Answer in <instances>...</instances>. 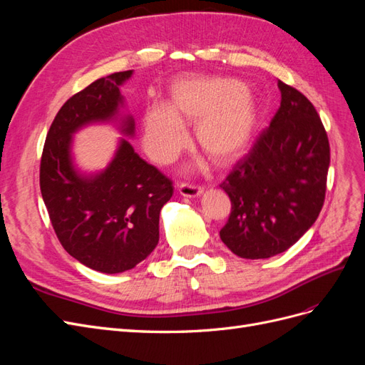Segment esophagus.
Returning <instances> with one entry per match:
<instances>
[{"mask_svg":"<svg viewBox=\"0 0 365 365\" xmlns=\"http://www.w3.org/2000/svg\"><path fill=\"white\" fill-rule=\"evenodd\" d=\"M178 192L180 195H182L184 197H197L201 196L204 189L200 185H195V184H189V182H181L178 185Z\"/></svg>","mask_w":365,"mask_h":365,"instance_id":"34e87169","label":"esophagus"}]
</instances>
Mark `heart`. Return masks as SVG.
Returning a JSON list of instances; mask_svg holds the SVG:
<instances>
[{"instance_id":"heart-1","label":"heart","mask_w":365,"mask_h":365,"mask_svg":"<svg viewBox=\"0 0 365 365\" xmlns=\"http://www.w3.org/2000/svg\"><path fill=\"white\" fill-rule=\"evenodd\" d=\"M257 120V103L240 82L182 77L172 85L168 106L152 105L143 114V143L153 161L169 164L187 143L182 125H196L197 148L222 168L247 150Z\"/></svg>"}]
</instances>
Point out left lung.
Listing matches in <instances>:
<instances>
[{
	"label": "left lung",
	"instance_id": "left-lung-1",
	"mask_svg": "<svg viewBox=\"0 0 365 365\" xmlns=\"http://www.w3.org/2000/svg\"><path fill=\"white\" fill-rule=\"evenodd\" d=\"M277 85L279 111L220 184L231 213L219 235L242 259H268L291 248L324 204L326 129L306 96L282 81Z\"/></svg>",
	"mask_w": 365,
	"mask_h": 365
}]
</instances>
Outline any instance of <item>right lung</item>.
<instances>
[{"label":"right lung","instance_id":"right-lung-1","mask_svg":"<svg viewBox=\"0 0 365 365\" xmlns=\"http://www.w3.org/2000/svg\"><path fill=\"white\" fill-rule=\"evenodd\" d=\"M132 70L97 79L62 105L48 129L39 185L54 233L70 256L106 274L132 269L160 239V212L173 195L172 180L121 140L114 160L94 176L73 168L71 135L93 121L113 120L123 103L120 85ZM121 132L134 134V120Z\"/></svg>","mask_w":365,"mask_h":365}]
</instances>
